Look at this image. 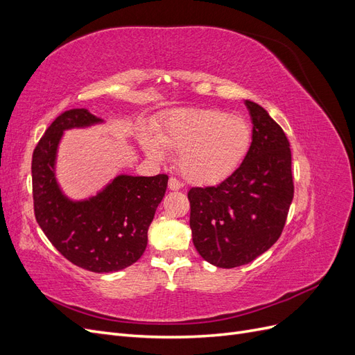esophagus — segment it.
I'll use <instances>...</instances> for the list:
<instances>
[{
    "mask_svg": "<svg viewBox=\"0 0 355 355\" xmlns=\"http://www.w3.org/2000/svg\"><path fill=\"white\" fill-rule=\"evenodd\" d=\"M182 188V185H180V182L176 179V178H170L168 179V189H171V191H179Z\"/></svg>",
    "mask_w": 355,
    "mask_h": 355,
    "instance_id": "34e87169",
    "label": "esophagus"
}]
</instances>
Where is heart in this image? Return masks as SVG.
Listing matches in <instances>:
<instances>
[{"instance_id": "heart-1", "label": "heart", "mask_w": 355, "mask_h": 355, "mask_svg": "<svg viewBox=\"0 0 355 355\" xmlns=\"http://www.w3.org/2000/svg\"><path fill=\"white\" fill-rule=\"evenodd\" d=\"M252 142L250 123L220 110L173 114L159 128L157 139H141L145 154L154 159L164 158L163 146L179 151V173L196 185H213L231 176L249 154Z\"/></svg>"}]
</instances>
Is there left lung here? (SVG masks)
Returning <instances> with one entry per match:
<instances>
[{
    "mask_svg": "<svg viewBox=\"0 0 355 355\" xmlns=\"http://www.w3.org/2000/svg\"><path fill=\"white\" fill-rule=\"evenodd\" d=\"M244 103L253 125L249 154L219 185L188 192L192 243L219 268L245 265L272 247L293 200L292 153L283 128L261 105Z\"/></svg>",
    "mask_w": 355,
    "mask_h": 355,
    "instance_id": "8db88e82",
    "label": "left lung"
}]
</instances>
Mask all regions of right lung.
Returning a JSON list of instances; mask_svg holds the SVG:
<instances>
[{"label":"right lung","instance_id":"right-lung-1","mask_svg":"<svg viewBox=\"0 0 355 355\" xmlns=\"http://www.w3.org/2000/svg\"><path fill=\"white\" fill-rule=\"evenodd\" d=\"M105 120L71 110L47 128L32 155V194L40 228L69 262L92 272H116L135 263L148 244V228L167 189V175H118L87 198L63 192L58 151L63 135Z\"/></svg>","mask_w":355,"mask_h":355}]
</instances>
